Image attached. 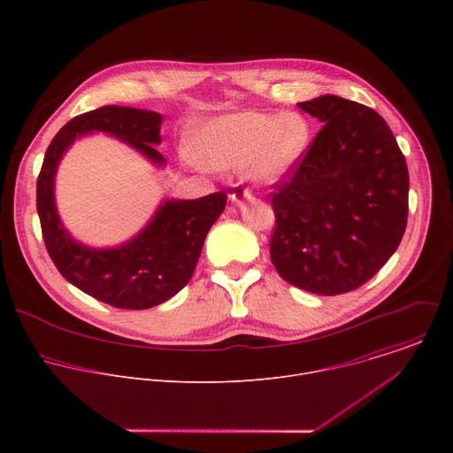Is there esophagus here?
Masks as SVG:
<instances>
[{
  "label": "esophagus",
  "mask_w": 453,
  "mask_h": 453,
  "mask_svg": "<svg viewBox=\"0 0 453 453\" xmlns=\"http://www.w3.org/2000/svg\"><path fill=\"white\" fill-rule=\"evenodd\" d=\"M229 199L238 204L242 201H254V196H252V191L249 188H245L242 184H236L234 189L229 193Z\"/></svg>",
  "instance_id": "34e87169"
}]
</instances>
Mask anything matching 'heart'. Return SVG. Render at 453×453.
Here are the masks:
<instances>
[{
    "label": "heart",
    "instance_id": "b5f03b06",
    "mask_svg": "<svg viewBox=\"0 0 453 453\" xmlns=\"http://www.w3.org/2000/svg\"><path fill=\"white\" fill-rule=\"evenodd\" d=\"M308 119L287 112H231L197 125L186 154L197 166L224 170L243 165L247 179L273 184L299 161L310 142Z\"/></svg>",
    "mask_w": 453,
    "mask_h": 453
}]
</instances>
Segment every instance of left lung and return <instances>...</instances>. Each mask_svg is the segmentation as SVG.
<instances>
[{
  "instance_id": "1",
  "label": "left lung",
  "mask_w": 453,
  "mask_h": 453,
  "mask_svg": "<svg viewBox=\"0 0 453 453\" xmlns=\"http://www.w3.org/2000/svg\"><path fill=\"white\" fill-rule=\"evenodd\" d=\"M297 105L325 125L273 191L271 260L301 290L346 294L369 281L403 238L407 163L371 107L335 95Z\"/></svg>"
}]
</instances>
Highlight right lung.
Listing matches in <instances>:
<instances>
[{
  "mask_svg": "<svg viewBox=\"0 0 453 453\" xmlns=\"http://www.w3.org/2000/svg\"><path fill=\"white\" fill-rule=\"evenodd\" d=\"M161 121L159 112L118 105L75 116L51 140L37 177V213L55 267L72 285L116 308L147 310L188 285L206 234L226 208V191L193 201H165L134 238L118 247L93 249L62 226L55 208V173L64 152L91 133L114 136L163 166L166 161L154 147L161 143Z\"/></svg>",
  "mask_w": 453,
  "mask_h": 453,
  "instance_id": "add662e5",
  "label": "right lung"
}]
</instances>
